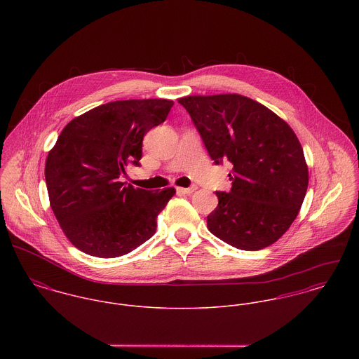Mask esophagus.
<instances>
[{
	"mask_svg": "<svg viewBox=\"0 0 359 359\" xmlns=\"http://www.w3.org/2000/svg\"><path fill=\"white\" fill-rule=\"evenodd\" d=\"M177 191L180 194H184V195H191L196 191V187H191V188H177Z\"/></svg>",
	"mask_w": 359,
	"mask_h": 359,
	"instance_id": "esophagus-1",
	"label": "esophagus"
}]
</instances>
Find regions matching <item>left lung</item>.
Masks as SVG:
<instances>
[{"instance_id":"1","label":"left lung","mask_w":359,"mask_h":359,"mask_svg":"<svg viewBox=\"0 0 359 359\" xmlns=\"http://www.w3.org/2000/svg\"><path fill=\"white\" fill-rule=\"evenodd\" d=\"M210 157L229 160V194L215 192L208 231L248 252L271 246L296 219L308 188V165L292 127L266 106L239 94L178 98Z\"/></svg>"}]
</instances>
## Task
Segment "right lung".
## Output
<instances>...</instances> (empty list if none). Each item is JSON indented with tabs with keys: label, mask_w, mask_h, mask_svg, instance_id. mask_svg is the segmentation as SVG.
I'll use <instances>...</instances> for the list:
<instances>
[{
	"label": "right lung",
	"mask_w": 359,
	"mask_h": 359,
	"mask_svg": "<svg viewBox=\"0 0 359 359\" xmlns=\"http://www.w3.org/2000/svg\"><path fill=\"white\" fill-rule=\"evenodd\" d=\"M170 100H126L97 106L67 123L47 156L52 211L70 243L90 256L120 257L156 232L174 188L145 191L120 177L140 165L144 135L161 124Z\"/></svg>",
	"instance_id": "obj_1"
}]
</instances>
